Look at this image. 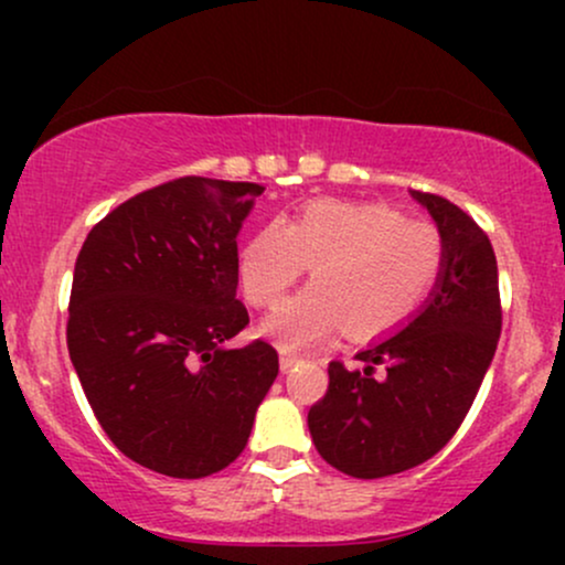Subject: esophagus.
<instances>
[{
	"mask_svg": "<svg viewBox=\"0 0 565 565\" xmlns=\"http://www.w3.org/2000/svg\"><path fill=\"white\" fill-rule=\"evenodd\" d=\"M297 364H300V359H297V355H289V353L281 355V372H289V369H295Z\"/></svg>",
	"mask_w": 565,
	"mask_h": 565,
	"instance_id": "obj_1",
	"label": "esophagus"
}]
</instances>
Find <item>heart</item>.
<instances>
[{"instance_id": "b5f03b06", "label": "heart", "mask_w": 565, "mask_h": 565, "mask_svg": "<svg viewBox=\"0 0 565 565\" xmlns=\"http://www.w3.org/2000/svg\"><path fill=\"white\" fill-rule=\"evenodd\" d=\"M446 263L440 231L380 201L319 199L291 220H270L242 246L246 300L274 308L313 265V284L263 323L284 350L398 332L423 308Z\"/></svg>"}]
</instances>
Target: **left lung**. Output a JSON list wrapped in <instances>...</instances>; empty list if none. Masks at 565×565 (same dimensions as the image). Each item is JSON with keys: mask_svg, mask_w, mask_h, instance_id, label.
Listing matches in <instances>:
<instances>
[{"mask_svg": "<svg viewBox=\"0 0 565 565\" xmlns=\"http://www.w3.org/2000/svg\"><path fill=\"white\" fill-rule=\"evenodd\" d=\"M438 223L446 263L430 302L404 332L361 350L364 369L329 364V387L308 412L316 449L353 478L417 468L468 417L502 332L497 257L468 212L412 191Z\"/></svg>", "mask_w": 565, "mask_h": 565, "instance_id": "1", "label": "left lung"}]
</instances>
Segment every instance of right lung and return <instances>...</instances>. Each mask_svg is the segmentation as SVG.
Returning <instances> with one entry per match:
<instances>
[{
  "mask_svg": "<svg viewBox=\"0 0 565 565\" xmlns=\"http://www.w3.org/2000/svg\"><path fill=\"white\" fill-rule=\"evenodd\" d=\"M257 183L185 178L148 188L84 238L71 284V364L114 446L170 478L228 468L278 374L236 300L238 228Z\"/></svg>",
  "mask_w": 565,
  "mask_h": 565,
  "instance_id": "obj_1",
  "label": "right lung"
}]
</instances>
